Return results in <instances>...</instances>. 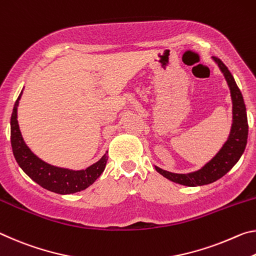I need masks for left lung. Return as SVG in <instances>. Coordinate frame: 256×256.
<instances>
[{
	"label": "left lung",
	"instance_id": "obj_1",
	"mask_svg": "<svg viewBox=\"0 0 256 256\" xmlns=\"http://www.w3.org/2000/svg\"><path fill=\"white\" fill-rule=\"evenodd\" d=\"M219 68L224 74L226 80H227L230 94L232 98V127L228 140L226 142L224 148L220 150V152L212 158V160L204 166L202 169L195 172L188 174H172L169 171H164L160 168L156 166L158 174H161L163 177L170 179L171 182H178L180 185L185 186H203L211 184L216 180L220 179L221 177L228 172L240 160L242 154L244 153L247 137H248V122H247V114L246 108L242 98V92L238 88L236 82L230 74L227 66H224L222 61L219 58L213 56Z\"/></svg>",
	"mask_w": 256,
	"mask_h": 256
}]
</instances>
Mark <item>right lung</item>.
I'll list each match as a JSON object with an SVG mask.
<instances>
[{"instance_id": "right-lung-1", "label": "right lung", "mask_w": 256, "mask_h": 256, "mask_svg": "<svg viewBox=\"0 0 256 256\" xmlns=\"http://www.w3.org/2000/svg\"><path fill=\"white\" fill-rule=\"evenodd\" d=\"M22 94V92L16 100L11 116V146L16 161L26 174L45 190L58 194H72L86 190L104 171L108 161V153L98 162L80 171L62 169L40 160L24 144L16 120V108Z\"/></svg>"}]
</instances>
